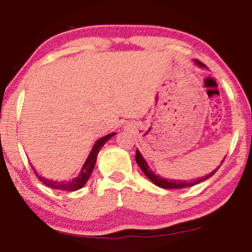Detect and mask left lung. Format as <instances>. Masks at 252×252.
I'll return each mask as SVG.
<instances>
[{"label": "left lung", "mask_w": 252, "mask_h": 252, "mask_svg": "<svg viewBox=\"0 0 252 252\" xmlns=\"http://www.w3.org/2000/svg\"><path fill=\"white\" fill-rule=\"evenodd\" d=\"M195 63L196 65H198L199 67H206L204 64L202 63V62H199L197 60H195ZM135 160L137 165H139L141 170H142V172L144 174H146V177L149 179L150 181H153L155 185L158 186V187L160 188H165V189H181V188H186V187H191V186H195L199 184V182L204 181L206 180V179L211 178L213 174L216 173L217 170L220 166H218V168L217 170H215L213 172H211V173L206 175V177H203V178H199V179H195V180H174V179H164L161 178L160 175H156L154 173L153 171L150 170L149 166H148L147 161L144 160V158L142 157V155L140 154L139 150H136V154H135ZM223 163V160L221 161V164Z\"/></svg>", "instance_id": "left-lung-1"}]
</instances>
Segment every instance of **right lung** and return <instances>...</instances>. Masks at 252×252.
<instances>
[{
    "instance_id": "add662e5",
    "label": "right lung",
    "mask_w": 252,
    "mask_h": 252,
    "mask_svg": "<svg viewBox=\"0 0 252 252\" xmlns=\"http://www.w3.org/2000/svg\"><path fill=\"white\" fill-rule=\"evenodd\" d=\"M113 135H116V133H110L108 135L101 137V139H98L96 141L94 147H93V149L91 151V154H89V156L87 159H86L84 166H82L80 173L77 178L72 179V180H64V181H53V180H49V179H46L43 177H41L40 174H37V172L34 170L35 172L36 177L39 180L44 184L48 187L50 188H54V189H58V190H65V191H75L78 190V189H80L84 187L86 185V182L88 181L89 177H91L92 173H93V170H94V166L96 164V159H97V155L99 153V150H101V148L104 146V144L108 142V141L111 139Z\"/></svg>"
}]
</instances>
